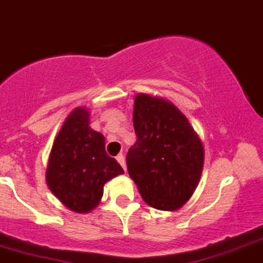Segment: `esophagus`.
Masks as SVG:
<instances>
[{
	"label": "esophagus",
	"instance_id": "esophagus-1",
	"mask_svg": "<svg viewBox=\"0 0 263 263\" xmlns=\"http://www.w3.org/2000/svg\"><path fill=\"white\" fill-rule=\"evenodd\" d=\"M117 161L119 162V165L122 166V167H123L124 171H126L127 170V167H126V159H124L123 154H118V156H117Z\"/></svg>",
	"mask_w": 263,
	"mask_h": 263
}]
</instances>
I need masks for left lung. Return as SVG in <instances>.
<instances>
[{
	"instance_id": "obj_1",
	"label": "left lung",
	"mask_w": 263,
	"mask_h": 263,
	"mask_svg": "<svg viewBox=\"0 0 263 263\" xmlns=\"http://www.w3.org/2000/svg\"><path fill=\"white\" fill-rule=\"evenodd\" d=\"M134 128L137 140L127 168L140 195L154 209H180L202 174L200 137L175 105L145 93L135 97Z\"/></svg>"
}]
</instances>
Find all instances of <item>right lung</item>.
<instances>
[{"label": "right lung", "instance_id": "1", "mask_svg": "<svg viewBox=\"0 0 263 263\" xmlns=\"http://www.w3.org/2000/svg\"><path fill=\"white\" fill-rule=\"evenodd\" d=\"M89 111L76 107L54 140L46 167L53 195L75 213H89L101 201L104 185L123 168L105 151V137L89 127Z\"/></svg>", "mask_w": 263, "mask_h": 263}]
</instances>
